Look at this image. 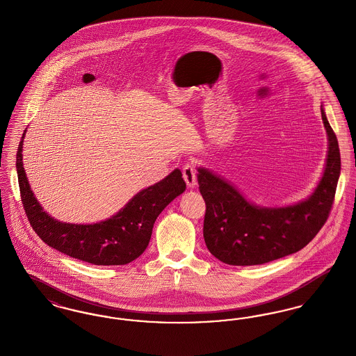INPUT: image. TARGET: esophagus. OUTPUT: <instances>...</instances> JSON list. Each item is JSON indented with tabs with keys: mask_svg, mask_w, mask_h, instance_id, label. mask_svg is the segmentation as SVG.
I'll use <instances>...</instances> for the list:
<instances>
[{
	"mask_svg": "<svg viewBox=\"0 0 356 356\" xmlns=\"http://www.w3.org/2000/svg\"><path fill=\"white\" fill-rule=\"evenodd\" d=\"M183 177L186 180L188 188H195L196 186V168L193 164H186L183 168Z\"/></svg>",
	"mask_w": 356,
	"mask_h": 356,
	"instance_id": "obj_1",
	"label": "esophagus"
}]
</instances>
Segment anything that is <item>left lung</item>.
Returning a JSON list of instances; mask_svg holds the SVG:
<instances>
[{
  "instance_id": "8db88e82",
  "label": "left lung",
  "mask_w": 356,
  "mask_h": 356,
  "mask_svg": "<svg viewBox=\"0 0 356 356\" xmlns=\"http://www.w3.org/2000/svg\"><path fill=\"white\" fill-rule=\"evenodd\" d=\"M328 151L322 179L311 196L286 207H260L247 200L224 177L197 168L199 189L207 205L204 240L209 252L229 266H259L295 254L316 236L334 203L340 152L322 105Z\"/></svg>"
}]
</instances>
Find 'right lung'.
Segmentation results:
<instances>
[{"mask_svg":"<svg viewBox=\"0 0 356 356\" xmlns=\"http://www.w3.org/2000/svg\"><path fill=\"white\" fill-rule=\"evenodd\" d=\"M18 145V186L28 220L34 232L49 247L95 266H124L145 251L152 236L153 224L168 204L186 191L181 170L144 188L106 220L93 224H72L57 220L44 211L31 189L22 167V145Z\"/></svg>","mask_w":356,"mask_h":356,"instance_id":"1","label":"right lung"}]
</instances>
